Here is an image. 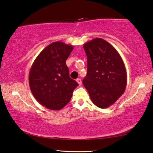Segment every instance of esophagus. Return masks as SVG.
I'll use <instances>...</instances> for the list:
<instances>
[{
	"label": "esophagus",
	"instance_id": "obj_1",
	"mask_svg": "<svg viewBox=\"0 0 153 153\" xmlns=\"http://www.w3.org/2000/svg\"><path fill=\"white\" fill-rule=\"evenodd\" d=\"M76 81L78 82V84H79V86H81V85H82V81H81V79H77L76 80Z\"/></svg>",
	"mask_w": 153,
	"mask_h": 153
}]
</instances>
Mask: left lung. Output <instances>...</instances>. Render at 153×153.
Here are the masks:
<instances>
[{"label":"left lung","mask_w":153,"mask_h":153,"mask_svg":"<svg viewBox=\"0 0 153 153\" xmlns=\"http://www.w3.org/2000/svg\"><path fill=\"white\" fill-rule=\"evenodd\" d=\"M87 56V74L82 84L92 102L107 108L124 93L127 85L126 69L118 52L101 38H95L83 45Z\"/></svg>","instance_id":"obj_1"}]
</instances>
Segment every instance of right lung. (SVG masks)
<instances>
[{"instance_id": "add662e5", "label": "right lung", "mask_w": 153, "mask_h": 153, "mask_svg": "<svg viewBox=\"0 0 153 153\" xmlns=\"http://www.w3.org/2000/svg\"><path fill=\"white\" fill-rule=\"evenodd\" d=\"M74 47L53 42L43 50L29 71V83L33 97L45 108L59 110L68 103L78 83L69 76L66 60Z\"/></svg>"}]
</instances>
